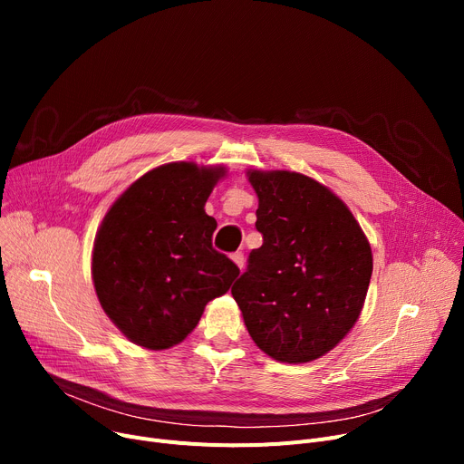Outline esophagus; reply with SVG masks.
I'll return each instance as SVG.
<instances>
[{
  "label": "esophagus",
  "mask_w": 464,
  "mask_h": 464,
  "mask_svg": "<svg viewBox=\"0 0 464 464\" xmlns=\"http://www.w3.org/2000/svg\"><path fill=\"white\" fill-rule=\"evenodd\" d=\"M231 259L235 261V265L238 266L240 271L245 269V254H242V252H237V254H233V256H231Z\"/></svg>",
  "instance_id": "34e87169"
}]
</instances>
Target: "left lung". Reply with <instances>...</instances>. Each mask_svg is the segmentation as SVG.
Segmentation results:
<instances>
[{
	"label": "left lung",
	"instance_id": "8db88e82",
	"mask_svg": "<svg viewBox=\"0 0 464 464\" xmlns=\"http://www.w3.org/2000/svg\"><path fill=\"white\" fill-rule=\"evenodd\" d=\"M263 245L231 287L259 350L282 362L331 352L359 320L372 252L346 203L294 170H248Z\"/></svg>",
	"mask_w": 464,
	"mask_h": 464
}]
</instances>
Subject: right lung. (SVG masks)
<instances>
[{
    "mask_svg": "<svg viewBox=\"0 0 464 464\" xmlns=\"http://www.w3.org/2000/svg\"><path fill=\"white\" fill-rule=\"evenodd\" d=\"M226 167L160 165L112 203L97 229L92 278L111 322L133 344L175 346L224 295L238 266L212 248L216 219L205 203Z\"/></svg>",
    "mask_w": 464,
    "mask_h": 464,
    "instance_id": "add662e5",
    "label": "right lung"
}]
</instances>
